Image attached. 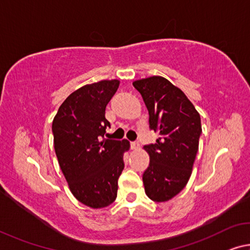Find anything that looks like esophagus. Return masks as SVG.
<instances>
[{
	"label": "esophagus",
	"mask_w": 250,
	"mask_h": 250,
	"mask_svg": "<svg viewBox=\"0 0 250 250\" xmlns=\"http://www.w3.org/2000/svg\"><path fill=\"white\" fill-rule=\"evenodd\" d=\"M130 146H131L132 150H138L140 148V144L138 141H132L131 144H130Z\"/></svg>",
	"instance_id": "1"
}]
</instances>
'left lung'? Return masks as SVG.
<instances>
[{"instance_id": "1", "label": "left lung", "mask_w": 250, "mask_h": 250, "mask_svg": "<svg viewBox=\"0 0 250 250\" xmlns=\"http://www.w3.org/2000/svg\"><path fill=\"white\" fill-rule=\"evenodd\" d=\"M149 112V128L159 132L156 144L144 148L150 164L142 176L150 199L164 203L178 195L191 176L201 120L195 106L182 91L162 77L133 82Z\"/></svg>"}]
</instances>
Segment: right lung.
I'll use <instances>...</instances> for the list:
<instances>
[{
  "mask_svg": "<svg viewBox=\"0 0 250 250\" xmlns=\"http://www.w3.org/2000/svg\"><path fill=\"white\" fill-rule=\"evenodd\" d=\"M104 80L74 91L53 119L54 150L71 192L88 207H106L117 198L118 179L125 168L126 140L105 139L110 122L105 106L119 88Z\"/></svg>",
  "mask_w": 250,
  "mask_h": 250,
  "instance_id": "1",
  "label": "right lung"
}]
</instances>
